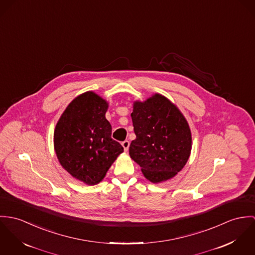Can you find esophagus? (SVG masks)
Here are the masks:
<instances>
[{
	"label": "esophagus",
	"mask_w": 255,
	"mask_h": 255,
	"mask_svg": "<svg viewBox=\"0 0 255 255\" xmlns=\"http://www.w3.org/2000/svg\"><path fill=\"white\" fill-rule=\"evenodd\" d=\"M129 145H130V141H127V140H126V141H122V146H123V148H124V150H125V151H127V150H128Z\"/></svg>",
	"instance_id": "34e87169"
}]
</instances>
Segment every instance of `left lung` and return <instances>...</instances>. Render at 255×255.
Masks as SVG:
<instances>
[{"label": "left lung", "instance_id": "1", "mask_svg": "<svg viewBox=\"0 0 255 255\" xmlns=\"http://www.w3.org/2000/svg\"><path fill=\"white\" fill-rule=\"evenodd\" d=\"M136 139L130 157L140 165L144 178L158 184L184 168L192 150V133L185 116L169 99L153 94L135 101L131 114Z\"/></svg>", "mask_w": 255, "mask_h": 255}]
</instances>
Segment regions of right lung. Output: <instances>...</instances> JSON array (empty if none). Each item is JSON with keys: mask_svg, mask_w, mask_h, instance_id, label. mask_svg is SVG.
Listing matches in <instances>:
<instances>
[{"mask_svg": "<svg viewBox=\"0 0 255 255\" xmlns=\"http://www.w3.org/2000/svg\"><path fill=\"white\" fill-rule=\"evenodd\" d=\"M109 103L88 91L66 107L54 132V147L62 168L73 178L93 186L103 181L123 152L112 139V125L106 118Z\"/></svg>", "mask_w": 255, "mask_h": 255, "instance_id": "add662e5", "label": "right lung"}]
</instances>
